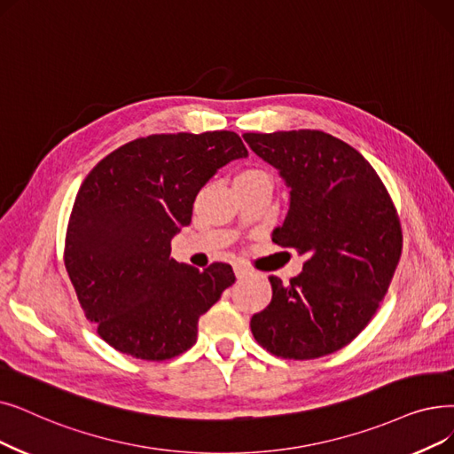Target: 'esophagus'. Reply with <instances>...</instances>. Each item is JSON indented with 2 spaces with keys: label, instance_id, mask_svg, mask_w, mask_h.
Wrapping results in <instances>:
<instances>
[{
  "label": "esophagus",
  "instance_id": "34e87169",
  "mask_svg": "<svg viewBox=\"0 0 454 454\" xmlns=\"http://www.w3.org/2000/svg\"><path fill=\"white\" fill-rule=\"evenodd\" d=\"M233 270H235V276H238L239 280H241V278H248V276H252V270H250L248 267H243V265H235Z\"/></svg>",
  "mask_w": 454,
  "mask_h": 454
}]
</instances>
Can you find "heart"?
I'll use <instances>...</instances> for the list:
<instances>
[{
    "mask_svg": "<svg viewBox=\"0 0 454 454\" xmlns=\"http://www.w3.org/2000/svg\"><path fill=\"white\" fill-rule=\"evenodd\" d=\"M252 174H263V172L262 170H245L238 176V178H243V176H252Z\"/></svg>",
    "mask_w": 454,
    "mask_h": 454,
    "instance_id": "obj_1",
    "label": "heart"
}]
</instances>
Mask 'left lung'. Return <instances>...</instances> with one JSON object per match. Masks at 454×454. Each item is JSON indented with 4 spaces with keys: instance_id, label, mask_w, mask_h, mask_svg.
Masks as SVG:
<instances>
[{
    "instance_id": "obj_1",
    "label": "left lung",
    "mask_w": 454,
    "mask_h": 454,
    "mask_svg": "<svg viewBox=\"0 0 454 454\" xmlns=\"http://www.w3.org/2000/svg\"><path fill=\"white\" fill-rule=\"evenodd\" d=\"M243 139L291 189L272 241L304 255L302 272L287 286L269 276L272 301L250 330L274 356H326L356 338L384 299L403 250L397 209L365 157L325 131Z\"/></svg>"
}]
</instances>
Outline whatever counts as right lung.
Instances as JSON below:
<instances>
[{
	"mask_svg": "<svg viewBox=\"0 0 454 454\" xmlns=\"http://www.w3.org/2000/svg\"><path fill=\"white\" fill-rule=\"evenodd\" d=\"M233 131L135 139L98 163L77 191L65 267L100 338L133 358L163 362L191 348L199 319L235 282L228 263L199 270L170 258L211 176L247 157Z\"/></svg>",
	"mask_w": 454,
	"mask_h": 454,
	"instance_id": "right-lung-1",
	"label": "right lung"
}]
</instances>
